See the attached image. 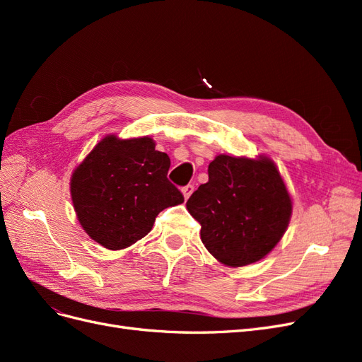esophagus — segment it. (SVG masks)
I'll use <instances>...</instances> for the list:
<instances>
[{
  "mask_svg": "<svg viewBox=\"0 0 362 362\" xmlns=\"http://www.w3.org/2000/svg\"><path fill=\"white\" fill-rule=\"evenodd\" d=\"M193 190H194V185H192V184H187V185H185V187H182V189H181V192H182V194H184V198H185V199H189V198H190V194L193 193Z\"/></svg>",
  "mask_w": 362,
  "mask_h": 362,
  "instance_id": "esophagus-1",
  "label": "esophagus"
}]
</instances>
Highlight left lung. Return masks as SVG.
<instances>
[{
  "instance_id": "8db88e82",
  "label": "left lung",
  "mask_w": 362,
  "mask_h": 362,
  "mask_svg": "<svg viewBox=\"0 0 362 362\" xmlns=\"http://www.w3.org/2000/svg\"><path fill=\"white\" fill-rule=\"evenodd\" d=\"M201 223V240L225 266L242 267L264 258L288 226L293 202L269 157L221 154L208 166V182L187 201Z\"/></svg>"
}]
</instances>
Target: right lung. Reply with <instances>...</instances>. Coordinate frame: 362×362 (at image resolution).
I'll use <instances>...</instances> for the list:
<instances>
[{
    "label": "right lung",
    "instance_id": "right-lung-1",
    "mask_svg": "<svg viewBox=\"0 0 362 362\" xmlns=\"http://www.w3.org/2000/svg\"><path fill=\"white\" fill-rule=\"evenodd\" d=\"M170 158L151 137L105 136L71 177L76 217L92 240L119 250L144 238L160 211L184 202L168 180Z\"/></svg>",
    "mask_w": 362,
    "mask_h": 362
}]
</instances>
